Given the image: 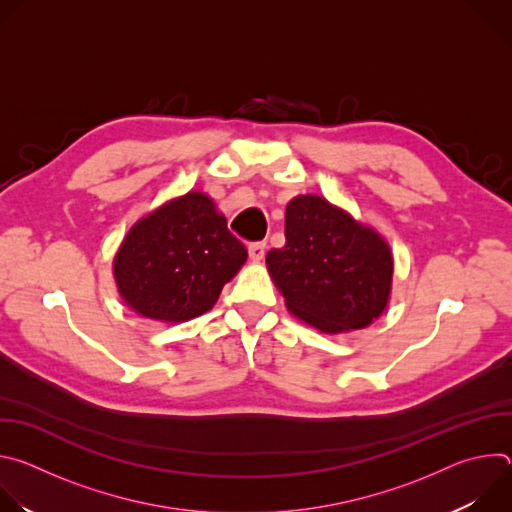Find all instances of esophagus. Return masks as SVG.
Wrapping results in <instances>:
<instances>
[{
  "label": "esophagus",
  "instance_id": "1",
  "mask_svg": "<svg viewBox=\"0 0 512 512\" xmlns=\"http://www.w3.org/2000/svg\"><path fill=\"white\" fill-rule=\"evenodd\" d=\"M265 249H267V243H265V241L249 243V257H251L253 261H261L263 255H265Z\"/></svg>",
  "mask_w": 512,
  "mask_h": 512
}]
</instances>
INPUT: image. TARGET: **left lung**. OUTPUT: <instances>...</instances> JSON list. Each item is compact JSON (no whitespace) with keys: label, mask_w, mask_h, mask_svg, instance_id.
Wrapping results in <instances>:
<instances>
[{"label":"left lung","mask_w":512,"mask_h":512,"mask_svg":"<svg viewBox=\"0 0 512 512\" xmlns=\"http://www.w3.org/2000/svg\"><path fill=\"white\" fill-rule=\"evenodd\" d=\"M267 269L287 310L326 334L369 326L391 294L393 257L385 239L326 198L296 196L285 208V245Z\"/></svg>","instance_id":"obj_1"}]
</instances>
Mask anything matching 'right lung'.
<instances>
[{
  "instance_id": "obj_1",
  "label": "right lung",
  "mask_w": 512,
  "mask_h": 512,
  "mask_svg": "<svg viewBox=\"0 0 512 512\" xmlns=\"http://www.w3.org/2000/svg\"><path fill=\"white\" fill-rule=\"evenodd\" d=\"M245 261V245L214 202L202 192H188L129 229L113 271L131 310L176 324L208 312Z\"/></svg>"
}]
</instances>
